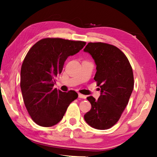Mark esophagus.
<instances>
[{"mask_svg":"<svg viewBox=\"0 0 157 157\" xmlns=\"http://www.w3.org/2000/svg\"><path fill=\"white\" fill-rule=\"evenodd\" d=\"M78 96H79V98H83V99L86 98V96L85 95H83V94H80V93H79L78 94Z\"/></svg>","mask_w":157,"mask_h":157,"instance_id":"esophagus-1","label":"esophagus"}]
</instances>
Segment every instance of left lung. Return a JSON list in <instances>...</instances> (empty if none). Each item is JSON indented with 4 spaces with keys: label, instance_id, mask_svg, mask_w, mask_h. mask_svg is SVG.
Wrapping results in <instances>:
<instances>
[{
    "label": "left lung",
    "instance_id": "8db88e82",
    "mask_svg": "<svg viewBox=\"0 0 157 157\" xmlns=\"http://www.w3.org/2000/svg\"><path fill=\"white\" fill-rule=\"evenodd\" d=\"M96 65L94 80L101 88L98 100L89 96L90 111L84 115L89 125L97 129L111 128L119 121L134 89L132 66L116 46L103 42H89L84 49Z\"/></svg>",
    "mask_w": 157,
    "mask_h": 157
}]
</instances>
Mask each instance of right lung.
<instances>
[{"instance_id":"1","label":"right lung","mask_w":157,"mask_h":157,"mask_svg":"<svg viewBox=\"0 0 157 157\" xmlns=\"http://www.w3.org/2000/svg\"><path fill=\"white\" fill-rule=\"evenodd\" d=\"M86 44L47 38L36 42L27 53L21 65L20 86L25 107L36 124L56 125L63 119L70 103L78 98L75 91L63 92L53 86L66 59L78 53Z\"/></svg>"}]
</instances>
